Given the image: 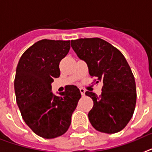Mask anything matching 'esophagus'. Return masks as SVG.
Instances as JSON below:
<instances>
[{
  "mask_svg": "<svg viewBox=\"0 0 152 152\" xmlns=\"http://www.w3.org/2000/svg\"><path fill=\"white\" fill-rule=\"evenodd\" d=\"M80 91H81V96H85V90L84 89V88H80Z\"/></svg>",
  "mask_w": 152,
  "mask_h": 152,
  "instance_id": "esophagus-1",
  "label": "esophagus"
}]
</instances>
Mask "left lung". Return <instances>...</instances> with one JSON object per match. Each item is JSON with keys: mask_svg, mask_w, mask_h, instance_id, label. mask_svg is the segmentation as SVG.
<instances>
[{"mask_svg": "<svg viewBox=\"0 0 152 152\" xmlns=\"http://www.w3.org/2000/svg\"><path fill=\"white\" fill-rule=\"evenodd\" d=\"M71 47L85 61L91 77L102 82V94L85 95L94 106L88 119L94 128L106 134L117 133L126 126L136 105V84L134 75L122 53L99 38L71 40Z\"/></svg>", "mask_w": 152, "mask_h": 152, "instance_id": "1", "label": "left lung"}]
</instances>
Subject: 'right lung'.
<instances>
[{
  "instance_id": "add662e5",
  "label": "right lung",
  "mask_w": 152,
  "mask_h": 152,
  "mask_svg": "<svg viewBox=\"0 0 152 152\" xmlns=\"http://www.w3.org/2000/svg\"><path fill=\"white\" fill-rule=\"evenodd\" d=\"M70 48V40H39L25 51L16 68L15 91L22 118L43 138L67 132L81 97L75 85L67 86L60 96L51 91L53 79L61 75L59 64Z\"/></svg>"
}]
</instances>
